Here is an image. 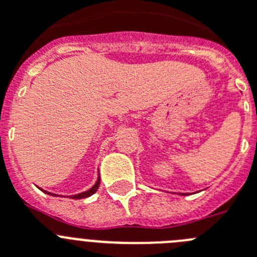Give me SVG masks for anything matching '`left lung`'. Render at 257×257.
Listing matches in <instances>:
<instances>
[{"label": "left lung", "instance_id": "obj_1", "mask_svg": "<svg viewBox=\"0 0 257 257\" xmlns=\"http://www.w3.org/2000/svg\"><path fill=\"white\" fill-rule=\"evenodd\" d=\"M183 196H184V194H183Z\"/></svg>", "mask_w": 257, "mask_h": 257}]
</instances>
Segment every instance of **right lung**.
Returning a JSON list of instances; mask_svg holds the SVG:
<instances>
[{"label": "right lung", "instance_id": "right-lung-1", "mask_svg": "<svg viewBox=\"0 0 257 257\" xmlns=\"http://www.w3.org/2000/svg\"><path fill=\"white\" fill-rule=\"evenodd\" d=\"M99 184H100V179H97L96 184H95V185L91 188V189L86 190V192H83V193H79V194H76V196H72V197H70V198L79 199V198H86V197L92 196V194H94V193L97 190V188H99ZM41 190H42V189H41ZM47 194H51V193H47ZM51 196H55V194H51Z\"/></svg>", "mask_w": 257, "mask_h": 257}]
</instances>
